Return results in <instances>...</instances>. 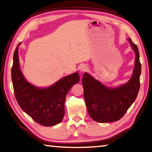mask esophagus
Segmentation results:
<instances>
[{
	"mask_svg": "<svg viewBox=\"0 0 152 152\" xmlns=\"http://www.w3.org/2000/svg\"><path fill=\"white\" fill-rule=\"evenodd\" d=\"M88 69V66L86 65H82L80 67V72L81 73H85L87 72Z\"/></svg>",
	"mask_w": 152,
	"mask_h": 152,
	"instance_id": "1",
	"label": "esophagus"
}]
</instances>
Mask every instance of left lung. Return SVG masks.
I'll list each match as a JSON object with an SVG mask.
<instances>
[{
    "mask_svg": "<svg viewBox=\"0 0 152 152\" xmlns=\"http://www.w3.org/2000/svg\"><path fill=\"white\" fill-rule=\"evenodd\" d=\"M135 53L134 68L130 80L115 88L107 87L85 73L82 79L84 97L90 116L97 122H113L122 118L136 99L140 88L141 64L137 46L128 39Z\"/></svg>",
    "mask_w": 152,
    "mask_h": 152,
    "instance_id": "8db88e82",
    "label": "left lung"
}]
</instances>
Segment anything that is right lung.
Here are the masks:
<instances>
[{"label":"right lung","instance_id":"1","mask_svg":"<svg viewBox=\"0 0 152 152\" xmlns=\"http://www.w3.org/2000/svg\"><path fill=\"white\" fill-rule=\"evenodd\" d=\"M13 53L12 80L15 99L21 109L43 126L59 124L64 116V103L67 94L78 83V72L63 77L54 85L39 88L26 80L20 69L18 46Z\"/></svg>","mask_w":152,"mask_h":152}]
</instances>
